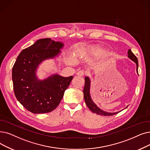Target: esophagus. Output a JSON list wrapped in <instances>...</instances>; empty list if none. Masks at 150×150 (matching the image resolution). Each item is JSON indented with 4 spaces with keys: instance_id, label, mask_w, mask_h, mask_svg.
I'll list each match as a JSON object with an SVG mask.
<instances>
[{
    "instance_id": "esophagus-1",
    "label": "esophagus",
    "mask_w": 150,
    "mask_h": 150,
    "mask_svg": "<svg viewBox=\"0 0 150 150\" xmlns=\"http://www.w3.org/2000/svg\"><path fill=\"white\" fill-rule=\"evenodd\" d=\"M76 74V75L79 76H83L84 75V72L83 71L80 70L79 71H78V72Z\"/></svg>"
}]
</instances>
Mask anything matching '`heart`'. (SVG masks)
<instances>
[{
    "label": "heart",
    "instance_id": "obj_1",
    "mask_svg": "<svg viewBox=\"0 0 150 150\" xmlns=\"http://www.w3.org/2000/svg\"><path fill=\"white\" fill-rule=\"evenodd\" d=\"M91 53H92V54L94 56H99L101 53H102V48L99 47H94L91 50ZM67 62L69 63V64H74V62L69 59L67 60Z\"/></svg>",
    "mask_w": 150,
    "mask_h": 150
}]
</instances>
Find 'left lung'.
<instances>
[{
    "label": "left lung",
    "mask_w": 150,
    "mask_h": 150,
    "mask_svg": "<svg viewBox=\"0 0 150 150\" xmlns=\"http://www.w3.org/2000/svg\"><path fill=\"white\" fill-rule=\"evenodd\" d=\"M127 57L129 59L134 62L136 64V70L138 74V67H139V63H138V59L137 57L134 54V53L132 52L131 50H129L127 51ZM84 80H85V84H84V86L83 89V93H84V99L85 100V103L86 104L87 107L89 108V109L91 112H93L94 113H96L99 115H103V116H112L116 115L120 112H115V113H109L103 111L102 109L97 107L96 104L93 102L92 98H91L90 89H91V79L89 76H86L84 78Z\"/></svg>",
    "instance_id": "left-lung-1"
}]
</instances>
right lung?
I'll return each mask as SVG.
<instances>
[{
    "mask_svg": "<svg viewBox=\"0 0 150 150\" xmlns=\"http://www.w3.org/2000/svg\"><path fill=\"white\" fill-rule=\"evenodd\" d=\"M64 44L50 38L39 39L23 50L12 69L15 95L21 105L32 113H46L59 105L73 76L64 77L57 73L40 80L37 71L45 61L61 55Z\"/></svg>",
    "mask_w": 150,
    "mask_h": 150,
    "instance_id": "add662e5",
    "label": "right lung"
}]
</instances>
